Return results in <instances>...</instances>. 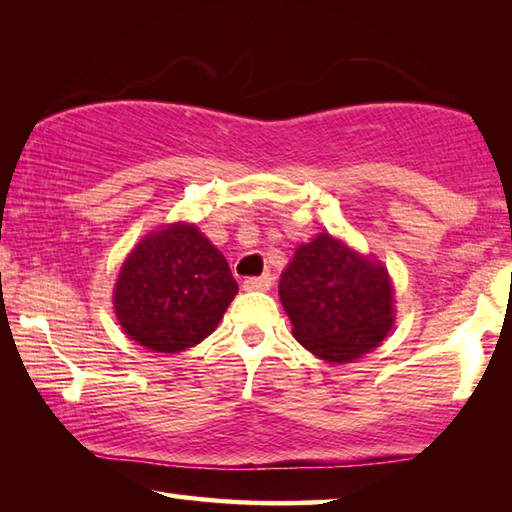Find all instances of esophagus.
I'll return each instance as SVG.
<instances>
[{
  "label": "esophagus",
  "instance_id": "obj_1",
  "mask_svg": "<svg viewBox=\"0 0 512 512\" xmlns=\"http://www.w3.org/2000/svg\"><path fill=\"white\" fill-rule=\"evenodd\" d=\"M273 286V277L262 275V277H246L244 279V290H268Z\"/></svg>",
  "mask_w": 512,
  "mask_h": 512
}]
</instances>
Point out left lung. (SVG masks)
<instances>
[{"mask_svg": "<svg viewBox=\"0 0 512 512\" xmlns=\"http://www.w3.org/2000/svg\"><path fill=\"white\" fill-rule=\"evenodd\" d=\"M279 297L295 339L330 363H350L380 345L394 323L387 270L328 233L297 248Z\"/></svg>", "mask_w": 512, "mask_h": 512, "instance_id": "left-lung-1", "label": "left lung"}]
</instances>
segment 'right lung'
<instances>
[{"mask_svg": "<svg viewBox=\"0 0 512 512\" xmlns=\"http://www.w3.org/2000/svg\"><path fill=\"white\" fill-rule=\"evenodd\" d=\"M224 255L191 224L147 235L121 268L114 290L118 323L129 339L173 354L209 336L235 297Z\"/></svg>", "mask_w": 512, "mask_h": 512, "instance_id": "add662e5", "label": "right lung"}]
</instances>
